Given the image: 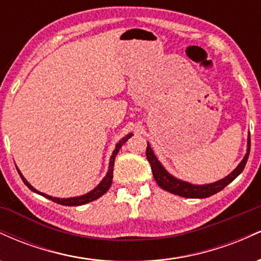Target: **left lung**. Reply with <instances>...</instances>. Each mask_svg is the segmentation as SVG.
<instances>
[{"instance_id": "obj_1", "label": "left lung", "mask_w": 261, "mask_h": 261, "mask_svg": "<svg viewBox=\"0 0 261 261\" xmlns=\"http://www.w3.org/2000/svg\"><path fill=\"white\" fill-rule=\"evenodd\" d=\"M250 152V135L248 136V148L247 153H245L244 158L242 160L241 163L238 164V167L233 170L230 174H228L226 178L221 179L216 182H211V184H205V185H195L190 184L188 181H182L180 179H176L175 176L169 174L164 167L162 166L161 162L157 160L153 151H152L151 145L147 142V149H146V157L147 161L151 164L152 173H153L154 180L157 181V184L163 189V190L169 191V193L175 194V195L182 196V197H190V199H205L211 195H215L218 191H221L224 189L229 182H232L234 179L243 172L245 164H247L248 157H249Z\"/></svg>"}]
</instances>
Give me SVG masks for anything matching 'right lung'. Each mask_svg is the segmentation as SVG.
Here are the masks:
<instances>
[{"mask_svg": "<svg viewBox=\"0 0 261 261\" xmlns=\"http://www.w3.org/2000/svg\"><path fill=\"white\" fill-rule=\"evenodd\" d=\"M131 136H133V134H128V135H126V136H125V137H122V139H121L120 141H119V143H116L115 149H114L112 157H110L109 169H108L107 175L104 176L103 180H101V181L99 182V184H98L97 188H94L92 191H89V193H87V194H85V195H82V196L68 197V199H60V197H53V196H50V195H46V194L40 193V191H38L37 189L33 188L32 185L29 184V182L25 180V178L22 175V173H20L19 170H18V168H17V170H18V173H19V175H20V178H22L23 182H24L27 187L31 189L32 191H34V193L39 194V195L46 197V199L51 200V201L56 202V203H60V205H64V206H80V205H85V203H88V202H91V201H94V200L99 199V197H100L101 195H104V194H106L107 191L109 190L110 185H112V181H113L114 161H115V157H116V154H118L119 149L121 148V146L124 145V143L126 142V141H127L128 139H130Z\"/></svg>", "mask_w": 261, "mask_h": 261, "instance_id": "add662e5", "label": "right lung"}]
</instances>
